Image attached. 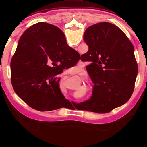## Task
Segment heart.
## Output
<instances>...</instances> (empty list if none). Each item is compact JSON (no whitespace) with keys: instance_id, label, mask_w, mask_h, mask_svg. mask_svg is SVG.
<instances>
[{"instance_id":"1","label":"heart","mask_w":147,"mask_h":147,"mask_svg":"<svg viewBox=\"0 0 147 147\" xmlns=\"http://www.w3.org/2000/svg\"><path fill=\"white\" fill-rule=\"evenodd\" d=\"M79 73L80 74H83L84 73V71H79Z\"/></svg>"}]
</instances>
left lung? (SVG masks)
I'll return each mask as SVG.
<instances>
[{
  "label": "left lung",
  "instance_id": "1",
  "mask_svg": "<svg viewBox=\"0 0 147 147\" xmlns=\"http://www.w3.org/2000/svg\"><path fill=\"white\" fill-rule=\"evenodd\" d=\"M54 30L65 38L58 27H54ZM84 40L89 50L82 57L90 61L86 69L94 86L91 98L76 104V108L98 113L109 112L127 102L133 93L138 71L134 47L118 26L107 22L88 27Z\"/></svg>",
  "mask_w": 147,
  "mask_h": 147
}]
</instances>
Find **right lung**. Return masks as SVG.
<instances>
[{"label": "right lung", "instance_id": "obj_1", "mask_svg": "<svg viewBox=\"0 0 147 147\" xmlns=\"http://www.w3.org/2000/svg\"><path fill=\"white\" fill-rule=\"evenodd\" d=\"M54 27L46 23L29 27L19 39L10 65L16 93L31 108L41 111L66 108L71 103L59 89L58 74L61 67L71 61L69 57L74 58L73 61L80 57L67 45L65 38L56 34ZM58 62L62 63L59 66L56 64ZM51 64L55 67H50Z\"/></svg>", "mask_w": 147, "mask_h": 147}]
</instances>
